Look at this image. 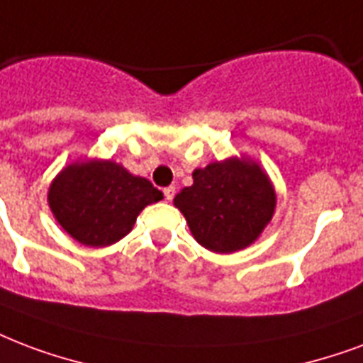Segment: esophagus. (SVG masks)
Wrapping results in <instances>:
<instances>
[{"label": "esophagus", "instance_id": "1", "mask_svg": "<svg viewBox=\"0 0 363 363\" xmlns=\"http://www.w3.org/2000/svg\"><path fill=\"white\" fill-rule=\"evenodd\" d=\"M163 196H165V200H167V201L173 200V198H175V186L163 188Z\"/></svg>", "mask_w": 363, "mask_h": 363}]
</instances>
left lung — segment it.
Here are the masks:
<instances>
[{
	"mask_svg": "<svg viewBox=\"0 0 363 363\" xmlns=\"http://www.w3.org/2000/svg\"><path fill=\"white\" fill-rule=\"evenodd\" d=\"M192 186L177 194L196 242L213 253H236L255 243L276 211V190L251 157H226L194 169Z\"/></svg>",
	"mask_w": 363,
	"mask_h": 363,
	"instance_id": "8db88e82",
	"label": "left lung"
}]
</instances>
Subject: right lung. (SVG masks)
Listing matches in <instances>:
<instances>
[{"mask_svg": "<svg viewBox=\"0 0 363 363\" xmlns=\"http://www.w3.org/2000/svg\"><path fill=\"white\" fill-rule=\"evenodd\" d=\"M163 194L145 177H135L112 160L66 165L49 186L52 217L76 242L106 247L133 230L138 213Z\"/></svg>", "mask_w": 363, "mask_h": 363, "instance_id": "1", "label": "right lung"}]
</instances>
